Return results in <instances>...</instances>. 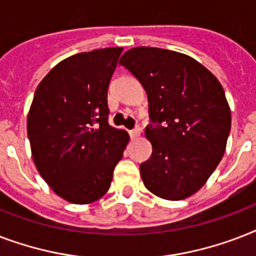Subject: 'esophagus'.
Listing matches in <instances>:
<instances>
[{
	"instance_id": "1",
	"label": "esophagus",
	"mask_w": 256,
	"mask_h": 256,
	"mask_svg": "<svg viewBox=\"0 0 256 256\" xmlns=\"http://www.w3.org/2000/svg\"><path fill=\"white\" fill-rule=\"evenodd\" d=\"M128 134H130V138H132V140H136V138L140 136V128H134V130H132V132H128Z\"/></svg>"
}]
</instances>
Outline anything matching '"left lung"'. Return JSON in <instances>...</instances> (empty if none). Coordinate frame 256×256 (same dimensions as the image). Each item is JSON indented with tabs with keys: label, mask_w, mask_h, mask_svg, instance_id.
Instances as JSON below:
<instances>
[{
	"label": "left lung",
	"mask_w": 256,
	"mask_h": 256,
	"mask_svg": "<svg viewBox=\"0 0 256 256\" xmlns=\"http://www.w3.org/2000/svg\"><path fill=\"white\" fill-rule=\"evenodd\" d=\"M148 100L156 128H146L152 154L140 178L152 194L182 200L210 178L226 150L231 110L220 82L190 56L138 46L120 57Z\"/></svg>",
	"instance_id": "1"
}]
</instances>
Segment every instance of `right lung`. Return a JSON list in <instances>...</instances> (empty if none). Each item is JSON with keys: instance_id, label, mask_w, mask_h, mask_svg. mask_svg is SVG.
Here are the masks:
<instances>
[{"instance_id": "1", "label": "right lung", "mask_w": 256, "mask_h": 256, "mask_svg": "<svg viewBox=\"0 0 256 256\" xmlns=\"http://www.w3.org/2000/svg\"><path fill=\"white\" fill-rule=\"evenodd\" d=\"M122 48L66 58L40 82L28 112V136L38 172L74 204L110 188L130 136L108 122V88Z\"/></svg>"}]
</instances>
